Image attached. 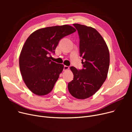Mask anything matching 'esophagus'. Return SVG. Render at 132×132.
<instances>
[{
  "label": "esophagus",
  "instance_id": "34e87169",
  "mask_svg": "<svg viewBox=\"0 0 132 132\" xmlns=\"http://www.w3.org/2000/svg\"><path fill=\"white\" fill-rule=\"evenodd\" d=\"M68 69H69V66H66V65H65V66H64V71H66V70H68Z\"/></svg>",
  "mask_w": 132,
  "mask_h": 132
}]
</instances>
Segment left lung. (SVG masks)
<instances>
[{
    "label": "left lung",
    "mask_w": 132,
    "mask_h": 132,
    "mask_svg": "<svg viewBox=\"0 0 132 132\" xmlns=\"http://www.w3.org/2000/svg\"><path fill=\"white\" fill-rule=\"evenodd\" d=\"M78 30L82 70L71 67L74 77L68 84L70 94L78 99L90 97L97 92L105 81L110 64V54L105 40L91 27L73 24Z\"/></svg>",
    "instance_id": "obj_1"
}]
</instances>
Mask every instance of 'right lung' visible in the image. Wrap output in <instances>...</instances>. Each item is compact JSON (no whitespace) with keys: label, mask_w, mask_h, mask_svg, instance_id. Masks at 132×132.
<instances>
[{"label":"right lung","mask_w":132,"mask_h":132,"mask_svg":"<svg viewBox=\"0 0 132 132\" xmlns=\"http://www.w3.org/2000/svg\"><path fill=\"white\" fill-rule=\"evenodd\" d=\"M76 31L69 25L53 26L32 32L24 44L19 57V66L27 87L38 96L52 90L64 65L50 59L59 41Z\"/></svg>","instance_id":"obj_1"}]
</instances>
